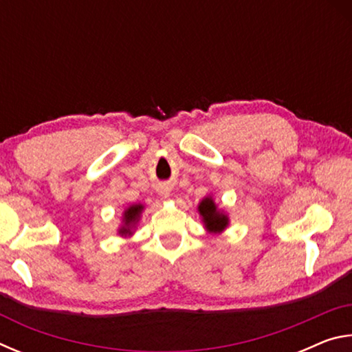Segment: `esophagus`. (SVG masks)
Returning <instances> with one entry per match:
<instances>
[{"label": "esophagus", "mask_w": 352, "mask_h": 352, "mask_svg": "<svg viewBox=\"0 0 352 352\" xmlns=\"http://www.w3.org/2000/svg\"><path fill=\"white\" fill-rule=\"evenodd\" d=\"M158 194L163 195L164 199H168V197H170V188L168 186V184H160Z\"/></svg>", "instance_id": "1"}]
</instances>
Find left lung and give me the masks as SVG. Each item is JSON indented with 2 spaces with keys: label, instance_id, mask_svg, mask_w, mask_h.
<instances>
[{
  "label": "left lung",
  "instance_id": "8db88e82",
  "mask_svg": "<svg viewBox=\"0 0 352 352\" xmlns=\"http://www.w3.org/2000/svg\"><path fill=\"white\" fill-rule=\"evenodd\" d=\"M197 210L201 216V222H204L205 228L210 231V233H222L226 226H228V216H226L222 210H219L217 205L214 204L211 195H208V197L200 201Z\"/></svg>",
  "mask_w": 352,
  "mask_h": 352
}]
</instances>
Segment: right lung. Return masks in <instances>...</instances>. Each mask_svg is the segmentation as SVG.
Wrapping results in <instances>:
<instances>
[{
  "label": "right lung",
  "mask_w": 352,
  "mask_h": 352,
  "mask_svg": "<svg viewBox=\"0 0 352 352\" xmlns=\"http://www.w3.org/2000/svg\"><path fill=\"white\" fill-rule=\"evenodd\" d=\"M142 210H144V206H142V205L129 206L122 214V225H121V228L118 230V233L121 236H132L133 228H135L136 222L140 220Z\"/></svg>",
  "instance_id": "obj_1"
}]
</instances>
